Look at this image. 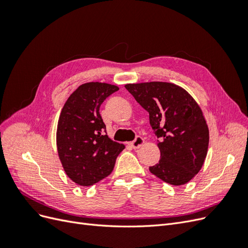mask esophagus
<instances>
[{
  "label": "esophagus",
  "mask_w": 248,
  "mask_h": 248,
  "mask_svg": "<svg viewBox=\"0 0 248 248\" xmlns=\"http://www.w3.org/2000/svg\"><path fill=\"white\" fill-rule=\"evenodd\" d=\"M144 142H145L144 139H142L141 137H137L136 140H134L133 141H131L129 145H130V147L133 148V149H139L140 146L144 145Z\"/></svg>",
  "instance_id": "obj_1"
}]
</instances>
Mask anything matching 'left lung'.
<instances>
[{"label":"left lung","mask_w":248,"mask_h":248,"mask_svg":"<svg viewBox=\"0 0 248 248\" xmlns=\"http://www.w3.org/2000/svg\"><path fill=\"white\" fill-rule=\"evenodd\" d=\"M125 88L149 112L159 139L160 159L150 171L170 185L189 182L204 164L209 145L208 125L197 101L170 82L127 84Z\"/></svg>","instance_id":"8db88e82"}]
</instances>
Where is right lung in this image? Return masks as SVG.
<instances>
[{"label":"right lung","instance_id":"add662e5","mask_svg":"<svg viewBox=\"0 0 248 248\" xmlns=\"http://www.w3.org/2000/svg\"><path fill=\"white\" fill-rule=\"evenodd\" d=\"M117 86L91 81L80 85L65 102L57 128L63 169L74 183L91 186L110 175L125 146L111 140L99 108Z\"/></svg>","mask_w":248,"mask_h":248}]
</instances>
